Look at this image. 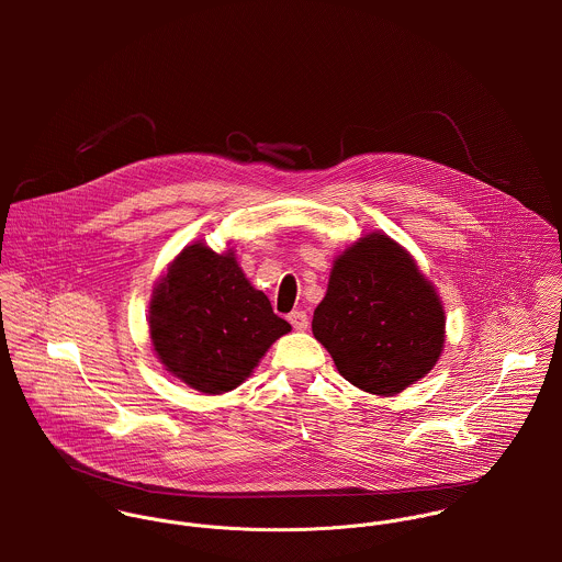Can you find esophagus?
I'll list each match as a JSON object with an SVG mask.
<instances>
[{"label": "esophagus", "mask_w": 562, "mask_h": 562, "mask_svg": "<svg viewBox=\"0 0 562 562\" xmlns=\"http://www.w3.org/2000/svg\"><path fill=\"white\" fill-rule=\"evenodd\" d=\"M288 321H290V324H292L296 330H307V326H310V318H307L305 312H292V314L288 316Z\"/></svg>", "instance_id": "esophagus-1"}]
</instances>
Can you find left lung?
Listing matches in <instances>:
<instances>
[{
  "instance_id": "8db88e82",
  "label": "left lung",
  "mask_w": 562,
  "mask_h": 562,
  "mask_svg": "<svg viewBox=\"0 0 562 562\" xmlns=\"http://www.w3.org/2000/svg\"><path fill=\"white\" fill-rule=\"evenodd\" d=\"M312 330L348 383L394 396L435 368L446 316L415 259L390 236L370 234L335 259Z\"/></svg>"
}]
</instances>
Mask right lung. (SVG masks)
I'll return each instance as SVG.
<instances>
[{"label": "right lung", "instance_id": "right-lung-1", "mask_svg": "<svg viewBox=\"0 0 562 562\" xmlns=\"http://www.w3.org/2000/svg\"><path fill=\"white\" fill-rule=\"evenodd\" d=\"M292 326L244 277L234 250L203 241L186 246L168 266L149 305L154 350L170 374L216 396L244 383L259 359Z\"/></svg>", "mask_w": 562, "mask_h": 562}]
</instances>
